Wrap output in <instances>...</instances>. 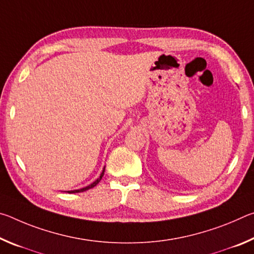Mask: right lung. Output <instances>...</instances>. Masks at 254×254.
Segmentation results:
<instances>
[{"instance_id": "1", "label": "right lung", "mask_w": 254, "mask_h": 254, "mask_svg": "<svg viewBox=\"0 0 254 254\" xmlns=\"http://www.w3.org/2000/svg\"><path fill=\"white\" fill-rule=\"evenodd\" d=\"M104 171H105V167H104V169H103V171H102V174H101L100 177H98V178L95 180V182L92 183L91 185H88V186H86V187H84V188H80V189H76V190H68L67 192H69V194H74V192H81V191L88 190V189H91V188H93V187H95L96 185L101 182V179H102L103 176H104Z\"/></svg>"}]
</instances>
